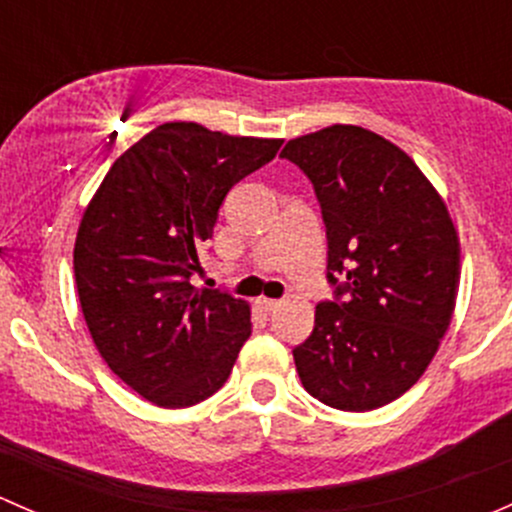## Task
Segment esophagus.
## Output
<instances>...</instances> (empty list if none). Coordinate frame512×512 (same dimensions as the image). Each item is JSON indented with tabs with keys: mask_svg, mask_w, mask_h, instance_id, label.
I'll return each mask as SVG.
<instances>
[{
	"mask_svg": "<svg viewBox=\"0 0 512 512\" xmlns=\"http://www.w3.org/2000/svg\"><path fill=\"white\" fill-rule=\"evenodd\" d=\"M256 303H258V308L266 310V313H271V310H276L278 305H281V300H273V298H258Z\"/></svg>",
	"mask_w": 512,
	"mask_h": 512,
	"instance_id": "esophagus-1",
	"label": "esophagus"
}]
</instances>
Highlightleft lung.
Wrapping results in <instances>:
<instances>
[{"instance_id":"1","label":"left lung","mask_w":512,"mask_h":512,"mask_svg":"<svg viewBox=\"0 0 512 512\" xmlns=\"http://www.w3.org/2000/svg\"><path fill=\"white\" fill-rule=\"evenodd\" d=\"M281 157L313 182L335 286L295 370L328 407H384L419 382L451 325L461 246L449 209L407 152L360 125L288 140Z\"/></svg>"}]
</instances>
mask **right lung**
I'll return each mask as SVG.
<instances>
[{
  "label": "right lung",
  "instance_id": "obj_1",
  "mask_svg": "<svg viewBox=\"0 0 512 512\" xmlns=\"http://www.w3.org/2000/svg\"><path fill=\"white\" fill-rule=\"evenodd\" d=\"M281 145L157 125L113 162L83 212L73 249L83 318L110 370L157 407L219 392L249 340V303L189 278L229 189Z\"/></svg>",
  "mask_w": 512,
  "mask_h": 512
}]
</instances>
